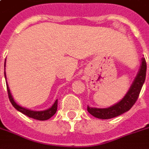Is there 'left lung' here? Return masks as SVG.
<instances>
[{
    "label": "left lung",
    "mask_w": 149,
    "mask_h": 149,
    "mask_svg": "<svg viewBox=\"0 0 149 149\" xmlns=\"http://www.w3.org/2000/svg\"><path fill=\"white\" fill-rule=\"evenodd\" d=\"M146 69H147V65L145 59L144 57H142L137 74L132 81L130 88H128V92L121 100H119L117 103L114 104L113 105L109 108L100 109V108H93V107L88 106V112L92 116L101 120L113 118L128 112L133 106V104L136 103L139 97V94L141 93L142 86L145 81Z\"/></svg>",
    "instance_id": "1"
}]
</instances>
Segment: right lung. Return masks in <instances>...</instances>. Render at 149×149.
<instances>
[{
  "mask_svg": "<svg viewBox=\"0 0 149 149\" xmlns=\"http://www.w3.org/2000/svg\"><path fill=\"white\" fill-rule=\"evenodd\" d=\"M5 61H6V59H5ZM5 77L6 80V73H5ZM6 85H7V91H8V98L10 102L13 104V106L16 109L21 112V113H23L25 116H27L30 118H33L35 120H49V118H51L52 116L55 114L57 110V100H56L54 104H52V106L50 107L49 109L45 110H41V111H36V110H31L24 107H21V105H19L13 99V97L12 96L11 93H10V89L8 88V83L6 81Z\"/></svg>",
  "mask_w": 149,
  "mask_h": 149,
  "instance_id": "obj_1",
  "label": "right lung"
}]
</instances>
